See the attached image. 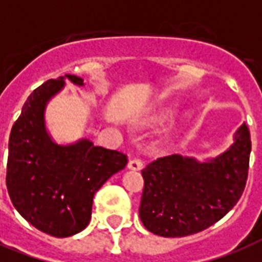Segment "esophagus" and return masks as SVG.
<instances>
[{
	"label": "esophagus",
	"mask_w": 262,
	"mask_h": 262,
	"mask_svg": "<svg viewBox=\"0 0 262 262\" xmlns=\"http://www.w3.org/2000/svg\"><path fill=\"white\" fill-rule=\"evenodd\" d=\"M127 168H129V170H133V171H140V170L143 168V162L139 159L129 160V163H127Z\"/></svg>",
	"instance_id": "1"
}]
</instances>
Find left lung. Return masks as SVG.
<instances>
[{"label":"left lung","mask_w":262,"mask_h":262,"mask_svg":"<svg viewBox=\"0 0 262 262\" xmlns=\"http://www.w3.org/2000/svg\"><path fill=\"white\" fill-rule=\"evenodd\" d=\"M232 144L203 160L179 154L160 158L143 170L140 219L160 236H186L219 222L238 203L248 179L252 141L242 123Z\"/></svg>","instance_id":"1"}]
</instances>
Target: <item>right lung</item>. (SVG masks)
Returning a JSON list of instances; mask_svg holds the SVG:
<instances>
[{
  "instance_id": "add662e5",
  "label": "right lung",
  "mask_w": 262,
  "mask_h": 262,
  "mask_svg": "<svg viewBox=\"0 0 262 262\" xmlns=\"http://www.w3.org/2000/svg\"><path fill=\"white\" fill-rule=\"evenodd\" d=\"M77 76L47 80L24 103L10 132L6 187L17 212L35 228L65 238L83 231L95 193L127 163L126 155L96 147L90 139L59 144L47 127V104Z\"/></svg>"
}]
</instances>
